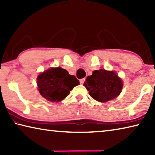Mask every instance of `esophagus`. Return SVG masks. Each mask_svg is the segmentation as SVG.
Here are the masks:
<instances>
[{
  "label": "esophagus",
  "instance_id": "esophagus-1",
  "mask_svg": "<svg viewBox=\"0 0 155 155\" xmlns=\"http://www.w3.org/2000/svg\"><path fill=\"white\" fill-rule=\"evenodd\" d=\"M85 78H81V79L80 80V83H81V84H83V83H84V81H85Z\"/></svg>",
  "mask_w": 155,
  "mask_h": 155
}]
</instances>
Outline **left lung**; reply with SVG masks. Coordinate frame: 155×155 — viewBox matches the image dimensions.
Instances as JSON below:
<instances>
[{"instance_id": "8db88e82", "label": "left lung", "mask_w": 155, "mask_h": 155, "mask_svg": "<svg viewBox=\"0 0 155 155\" xmlns=\"http://www.w3.org/2000/svg\"><path fill=\"white\" fill-rule=\"evenodd\" d=\"M83 85L91 98L101 103H106L120 95L123 83L115 72L101 69L94 70L92 75L88 76Z\"/></svg>"}]
</instances>
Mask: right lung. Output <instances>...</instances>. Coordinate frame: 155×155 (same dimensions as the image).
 <instances>
[{
  "label": "right lung",
  "mask_w": 155,
  "mask_h": 155,
  "mask_svg": "<svg viewBox=\"0 0 155 155\" xmlns=\"http://www.w3.org/2000/svg\"><path fill=\"white\" fill-rule=\"evenodd\" d=\"M37 85L41 96L47 101L59 102L70 94L79 81L61 68H51L38 75Z\"/></svg>",
  "instance_id": "obj_1"
}]
</instances>
